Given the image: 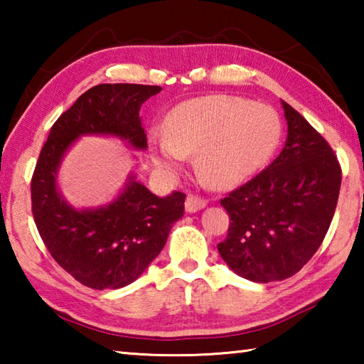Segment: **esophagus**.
Masks as SVG:
<instances>
[{"instance_id":"obj_1","label":"esophagus","mask_w":364,"mask_h":364,"mask_svg":"<svg viewBox=\"0 0 364 364\" xmlns=\"http://www.w3.org/2000/svg\"><path fill=\"white\" fill-rule=\"evenodd\" d=\"M207 205L205 199H202L199 196H194L191 194L186 197V202H184V207H186V212L188 213H194L197 210H202Z\"/></svg>"}]
</instances>
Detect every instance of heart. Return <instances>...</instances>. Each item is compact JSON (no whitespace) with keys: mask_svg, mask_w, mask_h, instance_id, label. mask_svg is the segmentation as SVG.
Masks as SVG:
<instances>
[{"mask_svg":"<svg viewBox=\"0 0 364 364\" xmlns=\"http://www.w3.org/2000/svg\"><path fill=\"white\" fill-rule=\"evenodd\" d=\"M281 139L274 109L230 95L196 97L178 106L168 132L151 134L152 159L165 173L196 154V170L213 188L230 189L262 170Z\"/></svg>","mask_w":364,"mask_h":364,"instance_id":"1","label":"heart"}]
</instances>
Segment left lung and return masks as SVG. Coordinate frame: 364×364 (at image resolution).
<instances>
[{"mask_svg": "<svg viewBox=\"0 0 364 364\" xmlns=\"http://www.w3.org/2000/svg\"><path fill=\"white\" fill-rule=\"evenodd\" d=\"M281 104L287 120L284 149L220 200L231 220L217 245L220 255L234 273L255 282L291 278L316 254L342 181L328 141L294 107Z\"/></svg>", "mask_w": 364, "mask_h": 364, "instance_id": "obj_1", "label": "left lung"}]
</instances>
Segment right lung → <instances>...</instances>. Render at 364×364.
<instances>
[{
  "instance_id": "right-lung-1",
  "label": "right lung",
  "mask_w": 364,
  "mask_h": 364,
  "mask_svg": "<svg viewBox=\"0 0 364 364\" xmlns=\"http://www.w3.org/2000/svg\"><path fill=\"white\" fill-rule=\"evenodd\" d=\"M160 86L104 83L90 88L54 122L32 176V213L49 254L83 286L104 291L138 279L184 213L186 194L157 197L130 176L106 207L75 210L59 194L60 160L82 134H112L146 149L139 109Z\"/></svg>"
}]
</instances>
